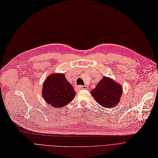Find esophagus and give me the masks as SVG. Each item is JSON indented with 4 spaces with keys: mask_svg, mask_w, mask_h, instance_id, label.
Returning <instances> with one entry per match:
<instances>
[{
    "mask_svg": "<svg viewBox=\"0 0 158 158\" xmlns=\"http://www.w3.org/2000/svg\"><path fill=\"white\" fill-rule=\"evenodd\" d=\"M76 88L77 89V90H86L88 89V86H82V85H78L76 86Z\"/></svg>",
    "mask_w": 158,
    "mask_h": 158,
    "instance_id": "esophagus-1",
    "label": "esophagus"
}]
</instances>
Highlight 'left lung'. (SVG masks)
Segmentation results:
<instances>
[{
	"instance_id": "obj_1",
	"label": "left lung",
	"mask_w": 158,
	"mask_h": 158,
	"mask_svg": "<svg viewBox=\"0 0 158 158\" xmlns=\"http://www.w3.org/2000/svg\"><path fill=\"white\" fill-rule=\"evenodd\" d=\"M90 93L100 106L106 108H113L120 102L122 88L112 79L103 77Z\"/></svg>"
}]
</instances>
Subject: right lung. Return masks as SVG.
I'll list each match as a JSON object with an SVG mask.
<instances>
[{"mask_svg":"<svg viewBox=\"0 0 158 158\" xmlns=\"http://www.w3.org/2000/svg\"><path fill=\"white\" fill-rule=\"evenodd\" d=\"M42 96L50 106L64 107L75 98V92L63 73L49 75L43 84Z\"/></svg>","mask_w":158,"mask_h":158,"instance_id":"obj_1","label":"right lung"}]
</instances>
